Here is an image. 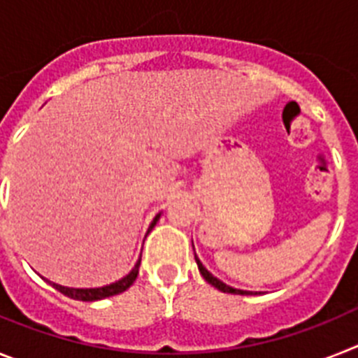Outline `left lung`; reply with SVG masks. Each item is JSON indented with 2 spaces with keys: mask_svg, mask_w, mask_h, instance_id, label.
I'll list each match as a JSON object with an SVG mask.
<instances>
[{
  "mask_svg": "<svg viewBox=\"0 0 358 358\" xmlns=\"http://www.w3.org/2000/svg\"><path fill=\"white\" fill-rule=\"evenodd\" d=\"M194 248V247H192ZM194 259H196V265H198V268H200V273L201 275H203V279L207 282H210V285H213V287H216L217 290H222V292H227V294H239V295H252V292H247V290H238V288H232V287H229V285H225V282L223 281H220V279L217 278H214L213 273L209 272V270L205 268L203 265H201V261L198 259L196 257V254H194Z\"/></svg>",
  "mask_w": 358,
  "mask_h": 358,
  "instance_id": "left-lung-1",
  "label": "left lung"
}]
</instances>
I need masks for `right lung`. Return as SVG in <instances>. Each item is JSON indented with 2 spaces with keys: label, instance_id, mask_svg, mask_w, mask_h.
Listing matches in <instances>:
<instances>
[{
  "label": "right lung",
  "instance_id": "1",
  "mask_svg": "<svg viewBox=\"0 0 358 358\" xmlns=\"http://www.w3.org/2000/svg\"><path fill=\"white\" fill-rule=\"evenodd\" d=\"M158 217H160V214H157V216H155V220L151 222V225H149V231H151V229L157 225ZM138 266H141V259L136 261L135 268L127 273L126 278L119 279L117 282H111V285H108V287H101V288H68V287H61V285H57V282H50V281L48 282L55 288V290H59L61 294L68 295V297H71V299L101 301V299H106V297H111V295L122 294V292H126L127 288L131 287L133 282H135L136 275H138Z\"/></svg>",
  "mask_w": 358,
  "mask_h": 358
}]
</instances>
